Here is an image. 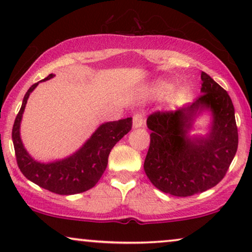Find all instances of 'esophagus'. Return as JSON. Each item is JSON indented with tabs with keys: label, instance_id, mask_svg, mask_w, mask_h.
Listing matches in <instances>:
<instances>
[{
	"label": "esophagus",
	"instance_id": "34e87169",
	"mask_svg": "<svg viewBox=\"0 0 252 252\" xmlns=\"http://www.w3.org/2000/svg\"><path fill=\"white\" fill-rule=\"evenodd\" d=\"M143 123H144L143 113L137 112V113H135V115L133 116V127H135V128H137V127L142 126Z\"/></svg>",
	"mask_w": 252,
	"mask_h": 252
}]
</instances>
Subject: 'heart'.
<instances>
[{
    "mask_svg": "<svg viewBox=\"0 0 252 252\" xmlns=\"http://www.w3.org/2000/svg\"><path fill=\"white\" fill-rule=\"evenodd\" d=\"M160 87H161V88H164V87H165V86H160Z\"/></svg>",
    "mask_w": 252,
    "mask_h": 252,
    "instance_id": "heart-1",
    "label": "heart"
}]
</instances>
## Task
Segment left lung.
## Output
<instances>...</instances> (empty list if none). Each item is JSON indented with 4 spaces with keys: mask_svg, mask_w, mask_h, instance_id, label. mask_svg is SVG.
Wrapping results in <instances>:
<instances>
[{
    "mask_svg": "<svg viewBox=\"0 0 252 252\" xmlns=\"http://www.w3.org/2000/svg\"><path fill=\"white\" fill-rule=\"evenodd\" d=\"M201 79L203 94L191 105L175 111H156L147 119L148 128L153 132L144 171L155 187L178 197L198 194L218 185L239 144L228 93L205 72ZM202 109L213 113L212 129L204 138L190 139L188 133Z\"/></svg>",
    "mask_w": 252,
    "mask_h": 252,
    "instance_id": "1",
    "label": "left lung"
}]
</instances>
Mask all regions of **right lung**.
<instances>
[{
  "instance_id": "1",
  "label": "right lung",
  "mask_w": 252,
  "mask_h": 252,
  "mask_svg": "<svg viewBox=\"0 0 252 252\" xmlns=\"http://www.w3.org/2000/svg\"><path fill=\"white\" fill-rule=\"evenodd\" d=\"M53 77L54 74H49L41 81ZM39 82L31 86L24 96L22 108L12 127V141L19 170L29 180L55 194L73 195L87 191L97 184L104 173L110 151L132 128V118L102 124L77 153L65 159L48 164L39 163L25 150L19 133L27 99Z\"/></svg>"
}]
</instances>
